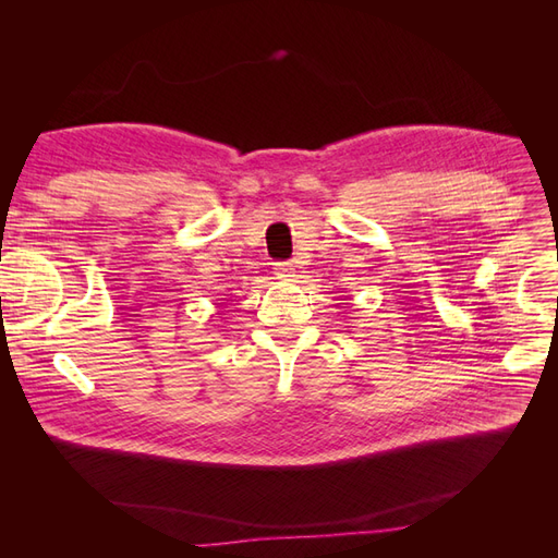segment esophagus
I'll list each match as a JSON object with an SVG mask.
<instances>
[{
  "label": "esophagus",
  "instance_id": "1",
  "mask_svg": "<svg viewBox=\"0 0 558 558\" xmlns=\"http://www.w3.org/2000/svg\"><path fill=\"white\" fill-rule=\"evenodd\" d=\"M295 272H298V265H295L293 260H289V263H277V265H275L277 279H286V281H289L291 277H295Z\"/></svg>",
  "mask_w": 558,
  "mask_h": 558
}]
</instances>
